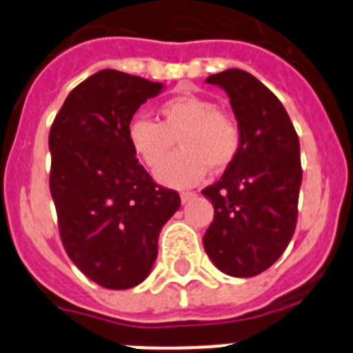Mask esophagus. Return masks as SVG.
Wrapping results in <instances>:
<instances>
[{"label":"esophagus","instance_id":"obj_1","mask_svg":"<svg viewBox=\"0 0 353 353\" xmlns=\"http://www.w3.org/2000/svg\"><path fill=\"white\" fill-rule=\"evenodd\" d=\"M196 192H191V191H183L182 194H180V198H182V203H189V201H191V199H194L196 198Z\"/></svg>","mask_w":353,"mask_h":353}]
</instances>
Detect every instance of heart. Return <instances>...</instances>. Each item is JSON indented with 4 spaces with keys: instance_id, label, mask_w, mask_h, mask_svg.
<instances>
[{
    "instance_id": "b5f03b06",
    "label": "heart",
    "mask_w": 353,
    "mask_h": 353,
    "mask_svg": "<svg viewBox=\"0 0 353 353\" xmlns=\"http://www.w3.org/2000/svg\"><path fill=\"white\" fill-rule=\"evenodd\" d=\"M159 121L136 117L127 127V141L136 157L155 168L179 138L182 150L155 171V179L170 187H189L207 174L221 171L236 159L242 145L240 127L232 114L196 93H180L162 102Z\"/></svg>"
}]
</instances>
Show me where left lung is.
Here are the masks:
<instances>
[{
    "instance_id": "8db88e82",
    "label": "left lung",
    "mask_w": 353,
    "mask_h": 353,
    "mask_svg": "<svg viewBox=\"0 0 353 353\" xmlns=\"http://www.w3.org/2000/svg\"><path fill=\"white\" fill-rule=\"evenodd\" d=\"M207 83L230 97L242 145L219 182L201 191L214 205L203 248L221 272L252 277L279 260L297 226L299 136L279 99L249 72L228 68Z\"/></svg>"
}]
</instances>
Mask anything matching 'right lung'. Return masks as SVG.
Returning a JSON list of instances; mask_svg holds the SVG:
<instances>
[{"mask_svg":"<svg viewBox=\"0 0 353 353\" xmlns=\"http://www.w3.org/2000/svg\"><path fill=\"white\" fill-rule=\"evenodd\" d=\"M162 83L113 68L68 93L49 132L51 196L68 258L97 285L138 286L157 258L162 226L180 208L139 164L127 127Z\"/></svg>","mask_w":353,"mask_h":353,"instance_id":"add662e5","label":"right lung"}]
</instances>
